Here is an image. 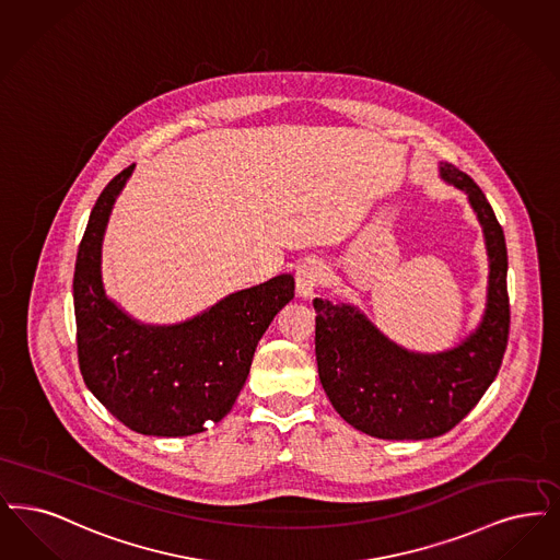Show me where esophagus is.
Segmentation results:
<instances>
[{"label":"esophagus","instance_id":"esophagus-1","mask_svg":"<svg viewBox=\"0 0 560 560\" xmlns=\"http://www.w3.org/2000/svg\"><path fill=\"white\" fill-rule=\"evenodd\" d=\"M326 280V266L317 259H307L303 261L296 273H294V282H296V294L301 299H312L317 287H322Z\"/></svg>","mask_w":560,"mask_h":560}]
</instances>
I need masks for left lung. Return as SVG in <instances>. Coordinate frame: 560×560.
<instances>
[{
    "instance_id": "1",
    "label": "left lung",
    "mask_w": 560,
    "mask_h": 560,
    "mask_svg": "<svg viewBox=\"0 0 560 560\" xmlns=\"http://www.w3.org/2000/svg\"><path fill=\"white\" fill-rule=\"evenodd\" d=\"M439 177L466 195L486 241V310L466 339L438 353L410 351L360 307L314 301L319 383L342 420L370 438L418 441L452 431L489 389L506 351L511 307L502 225L464 171L439 163Z\"/></svg>"
}]
</instances>
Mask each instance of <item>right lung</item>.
Masks as SVG:
<instances>
[{"label":"right lung","instance_id":"add662e5","mask_svg":"<svg viewBox=\"0 0 560 560\" xmlns=\"http://www.w3.org/2000/svg\"><path fill=\"white\" fill-rule=\"evenodd\" d=\"M129 165L97 196L77 250L73 299L79 365L97 401L136 433L188 438L232 410L276 314L294 296V278L223 296L177 324H144L113 301L102 280V243Z\"/></svg>","mask_w":560,"mask_h":560}]
</instances>
